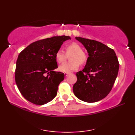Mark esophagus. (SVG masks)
<instances>
[{
  "mask_svg": "<svg viewBox=\"0 0 135 135\" xmlns=\"http://www.w3.org/2000/svg\"><path fill=\"white\" fill-rule=\"evenodd\" d=\"M69 74H70V73H65V75L67 76H68V75H69Z\"/></svg>",
  "mask_w": 135,
  "mask_h": 135,
  "instance_id": "1",
  "label": "esophagus"
}]
</instances>
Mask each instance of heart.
<instances>
[{
    "label": "heart",
    "instance_id": "obj_1",
    "mask_svg": "<svg viewBox=\"0 0 135 135\" xmlns=\"http://www.w3.org/2000/svg\"><path fill=\"white\" fill-rule=\"evenodd\" d=\"M65 54L61 50H59L55 54V58L58 63H62L67 59V56H70V62L63 63L60 66L59 70L63 73H70L78 68L79 64H85L87 61V55L82 51V48L79 44L73 42L66 46Z\"/></svg>",
    "mask_w": 135,
    "mask_h": 135
}]
</instances>
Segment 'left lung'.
<instances>
[{
	"instance_id": "1",
	"label": "left lung",
	"mask_w": 135,
	"mask_h": 135,
	"mask_svg": "<svg viewBox=\"0 0 135 135\" xmlns=\"http://www.w3.org/2000/svg\"><path fill=\"white\" fill-rule=\"evenodd\" d=\"M75 39L84 46L89 57L85 68L76 73L74 93L85 102L100 101L113 88L118 73V60L114 50L101 42L81 37Z\"/></svg>"
}]
</instances>
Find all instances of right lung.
<instances>
[{
	"label": "right lung",
	"mask_w": 135,
	"mask_h": 135,
	"mask_svg": "<svg viewBox=\"0 0 135 135\" xmlns=\"http://www.w3.org/2000/svg\"><path fill=\"white\" fill-rule=\"evenodd\" d=\"M70 36H53L33 42L19 54L16 62L15 80L25 99L44 105L57 95L64 74L54 71L58 68L56 53ZM47 75H46V74Z\"/></svg>",
	"instance_id": "1"
}]
</instances>
